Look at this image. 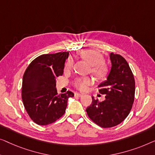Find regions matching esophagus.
I'll list each match as a JSON object with an SVG mask.
<instances>
[{
	"label": "esophagus",
	"instance_id": "1",
	"mask_svg": "<svg viewBox=\"0 0 155 155\" xmlns=\"http://www.w3.org/2000/svg\"><path fill=\"white\" fill-rule=\"evenodd\" d=\"M74 96L75 97H83L84 96V95L81 94V93H76L74 94Z\"/></svg>",
	"mask_w": 155,
	"mask_h": 155
}]
</instances>
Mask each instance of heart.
<instances>
[{"instance_id": "1", "label": "heart", "mask_w": 155, "mask_h": 155, "mask_svg": "<svg viewBox=\"0 0 155 155\" xmlns=\"http://www.w3.org/2000/svg\"><path fill=\"white\" fill-rule=\"evenodd\" d=\"M80 55L91 66V71L98 78H104L107 74L108 69L103 62V56L100 52L94 50H85L81 52ZM73 65L71 59H69L65 64V69L69 70ZM93 84V81L89 77L76 78L74 81V86L78 90L84 91L87 87Z\"/></svg>"}]
</instances>
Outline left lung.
Masks as SVG:
<instances>
[{"mask_svg": "<svg viewBox=\"0 0 155 155\" xmlns=\"http://www.w3.org/2000/svg\"><path fill=\"white\" fill-rule=\"evenodd\" d=\"M111 69L107 80L100 84L99 92L105 100L100 102L92 97L86 108L89 118L102 128L118 125L131 110L135 96V79L128 62L123 57L111 53Z\"/></svg>", "mask_w": 155, "mask_h": 155, "instance_id": "left-lung-1", "label": "left lung"}]
</instances>
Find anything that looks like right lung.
Returning a JSON list of instances; mask_svg holds the SVG:
<instances>
[{"mask_svg":"<svg viewBox=\"0 0 155 155\" xmlns=\"http://www.w3.org/2000/svg\"><path fill=\"white\" fill-rule=\"evenodd\" d=\"M69 52L44 54L32 61L23 76L21 98L32 120L45 126L55 122L64 114L71 91L58 94L56 78L64 72Z\"/></svg>","mask_w":155,"mask_h":155,"instance_id":"add662e5","label":"right lung"}]
</instances>
